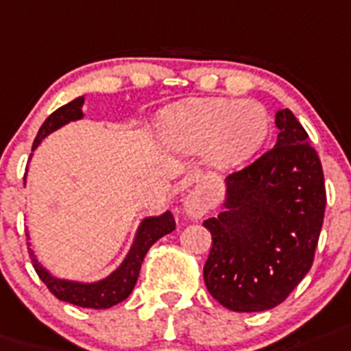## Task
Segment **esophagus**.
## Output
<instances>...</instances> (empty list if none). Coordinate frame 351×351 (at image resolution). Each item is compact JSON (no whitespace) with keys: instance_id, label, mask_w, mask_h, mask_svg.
I'll return each instance as SVG.
<instances>
[{"instance_id":"esophagus-1","label":"esophagus","mask_w":351,"mask_h":351,"mask_svg":"<svg viewBox=\"0 0 351 351\" xmlns=\"http://www.w3.org/2000/svg\"><path fill=\"white\" fill-rule=\"evenodd\" d=\"M184 210L187 216L198 219V217H202L207 212V203H205V199L199 194L191 193L184 202Z\"/></svg>"}]
</instances>
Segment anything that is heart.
Here are the masks:
<instances>
[{
  "instance_id": "heart-1",
  "label": "heart",
  "mask_w": 351,
  "mask_h": 351,
  "mask_svg": "<svg viewBox=\"0 0 351 351\" xmlns=\"http://www.w3.org/2000/svg\"><path fill=\"white\" fill-rule=\"evenodd\" d=\"M267 132V112L252 99H191L171 108L162 123V135L171 148L185 153L203 149L207 164L216 169L248 160Z\"/></svg>"
}]
</instances>
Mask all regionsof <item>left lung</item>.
Segmentation results:
<instances>
[{
	"label": "left lung",
	"instance_id": "obj_1",
	"mask_svg": "<svg viewBox=\"0 0 351 351\" xmlns=\"http://www.w3.org/2000/svg\"><path fill=\"white\" fill-rule=\"evenodd\" d=\"M275 148L226 178L225 210L203 226L212 248L203 278L235 312L280 305L314 262L325 217L323 167L289 108L275 116Z\"/></svg>",
	"mask_w": 351,
	"mask_h": 351
}]
</instances>
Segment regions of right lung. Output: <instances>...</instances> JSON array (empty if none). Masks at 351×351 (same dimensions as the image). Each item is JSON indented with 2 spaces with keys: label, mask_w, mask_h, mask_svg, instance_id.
Masks as SVG:
<instances>
[{
  "label": "right lung",
  "mask_w": 351,
  "mask_h": 351,
  "mask_svg": "<svg viewBox=\"0 0 351 351\" xmlns=\"http://www.w3.org/2000/svg\"><path fill=\"white\" fill-rule=\"evenodd\" d=\"M82 105H84V96L73 99L71 103H67V105H64V107L57 108V110L53 112L51 116L44 121L43 126H40L39 134H37V137L34 141V146H32V152L39 146L40 141L46 135L58 130L60 126L67 125L71 121L82 119L84 117ZM175 217H173V214L169 210L160 214V216H152L143 219V223L137 228V234H135L130 252L125 257V261L121 262V266L114 273H110L107 278H103L99 282H93V284L62 280V278L53 276L46 267L40 266L39 261L35 258L34 250H30V257L39 278L58 300L73 303V305H78V307L108 308L130 296L135 282L139 278L141 266H143V261L146 257L148 250L160 237H164L166 234L175 230Z\"/></svg>",
  "instance_id": "1"
}]
</instances>
